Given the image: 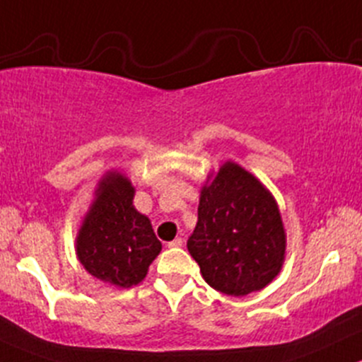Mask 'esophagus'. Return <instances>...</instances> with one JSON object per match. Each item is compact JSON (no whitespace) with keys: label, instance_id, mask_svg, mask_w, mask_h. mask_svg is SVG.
I'll list each match as a JSON object with an SVG mask.
<instances>
[{"label":"esophagus","instance_id":"obj_1","mask_svg":"<svg viewBox=\"0 0 362 362\" xmlns=\"http://www.w3.org/2000/svg\"><path fill=\"white\" fill-rule=\"evenodd\" d=\"M182 245H184V240H182V237H177V239L168 242V247H182Z\"/></svg>","mask_w":362,"mask_h":362}]
</instances>
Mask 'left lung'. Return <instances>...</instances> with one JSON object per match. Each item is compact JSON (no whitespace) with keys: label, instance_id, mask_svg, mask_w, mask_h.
<instances>
[{"label":"left lung","instance_id":"1","mask_svg":"<svg viewBox=\"0 0 362 362\" xmlns=\"http://www.w3.org/2000/svg\"><path fill=\"white\" fill-rule=\"evenodd\" d=\"M190 256L214 291L240 297L261 291L280 272L285 232L272 194L235 163L202 187Z\"/></svg>","mask_w":362,"mask_h":362}]
</instances>
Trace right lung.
<instances>
[{"mask_svg": "<svg viewBox=\"0 0 362 362\" xmlns=\"http://www.w3.org/2000/svg\"><path fill=\"white\" fill-rule=\"evenodd\" d=\"M132 199L134 187L123 175H106L78 232L81 263L90 275L115 287H132L144 280L161 251L151 221L136 211Z\"/></svg>", "mask_w": 362, "mask_h": 362, "instance_id": "obj_1", "label": "right lung"}]
</instances>
